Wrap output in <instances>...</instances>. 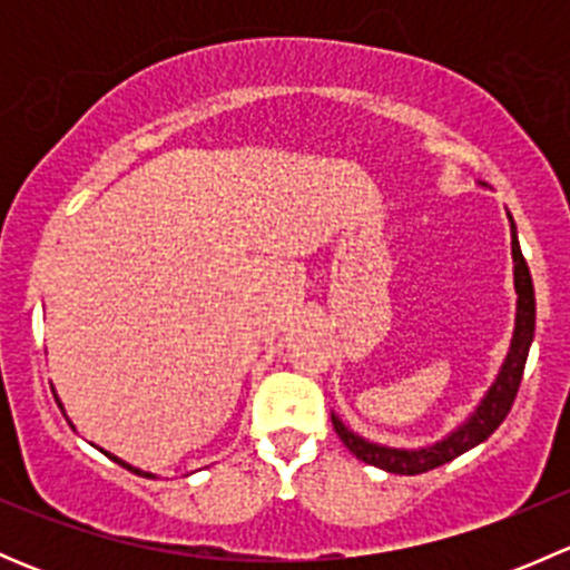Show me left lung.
Here are the masks:
<instances>
[{
  "mask_svg": "<svg viewBox=\"0 0 570 570\" xmlns=\"http://www.w3.org/2000/svg\"><path fill=\"white\" fill-rule=\"evenodd\" d=\"M510 245H513V262H515V331L513 342H510V353L504 358L502 372H499L497 383L488 389L485 400L476 405V411L469 419L450 433L446 439L435 441V444L422 446V450H392V446L372 444V441L361 439L353 430L344 428V422L331 413L333 430L338 433L342 444L353 452L358 461L377 465L383 471H392V474H422V471L439 469V465L455 461L458 455L469 452L471 446L482 444L499 424L504 422V416L513 407L515 394H519L521 375H524L527 355H530V344L534 336V289H532V275L527 267V258L521 253L519 237H515V223L510 217Z\"/></svg>",
  "mask_w": 570,
  "mask_h": 570,
  "instance_id": "1",
  "label": "left lung"
}]
</instances>
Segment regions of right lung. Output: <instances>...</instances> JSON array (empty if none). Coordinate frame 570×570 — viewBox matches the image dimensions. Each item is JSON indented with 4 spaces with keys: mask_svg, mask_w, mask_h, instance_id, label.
I'll use <instances>...</instances> for the list:
<instances>
[{
    "mask_svg": "<svg viewBox=\"0 0 570 570\" xmlns=\"http://www.w3.org/2000/svg\"><path fill=\"white\" fill-rule=\"evenodd\" d=\"M55 400H57V396H55ZM57 405H60V402H57ZM60 411H62V405H60ZM107 455H109V452H107ZM109 458H112V455H109ZM112 461H115V463H120V465H124V469H129V471H135V474H142V476H154V474H146V471H140V469H131V465H129V463H124V461H118V458H112Z\"/></svg>",
    "mask_w": 570,
    "mask_h": 570,
    "instance_id": "obj_1",
    "label": "right lung"
}]
</instances>
